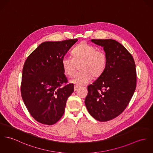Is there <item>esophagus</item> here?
<instances>
[{
  "label": "esophagus",
  "mask_w": 153,
  "mask_h": 153,
  "mask_svg": "<svg viewBox=\"0 0 153 153\" xmlns=\"http://www.w3.org/2000/svg\"><path fill=\"white\" fill-rule=\"evenodd\" d=\"M79 88H80V87H79V86L75 85L74 86V91H76Z\"/></svg>",
  "instance_id": "obj_1"
}]
</instances>
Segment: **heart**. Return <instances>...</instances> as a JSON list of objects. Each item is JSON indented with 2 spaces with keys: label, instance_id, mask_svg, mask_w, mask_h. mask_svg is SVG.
I'll return each mask as SVG.
<instances>
[{
  "label": "heart",
  "instance_id": "b5f03b06",
  "mask_svg": "<svg viewBox=\"0 0 153 153\" xmlns=\"http://www.w3.org/2000/svg\"><path fill=\"white\" fill-rule=\"evenodd\" d=\"M73 58L65 56L62 59V66L65 73L71 76L79 65L80 71L76 73L70 80L77 85H85L89 82L92 76H100L105 70L107 58L104 52L86 43H82L71 52Z\"/></svg>",
  "mask_w": 153,
  "mask_h": 153
}]
</instances>
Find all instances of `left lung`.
Here are the masks:
<instances>
[{
	"label": "left lung",
	"mask_w": 153,
	"mask_h": 153,
	"mask_svg": "<svg viewBox=\"0 0 153 153\" xmlns=\"http://www.w3.org/2000/svg\"><path fill=\"white\" fill-rule=\"evenodd\" d=\"M91 41L103 47L107 63L103 73L88 86L85 105L94 119L105 122L118 117L129 104L136 87V66L131 55L117 41Z\"/></svg>",
	"instance_id": "1"
}]
</instances>
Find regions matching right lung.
<instances>
[{
    "label": "right lung",
    "mask_w": 153,
    "mask_h": 153,
    "mask_svg": "<svg viewBox=\"0 0 153 153\" xmlns=\"http://www.w3.org/2000/svg\"><path fill=\"white\" fill-rule=\"evenodd\" d=\"M77 39L41 44L26 59L21 93L24 104L38 122L56 123L65 112L68 97L74 91L62 66V59Z\"/></svg>",
    "instance_id": "obj_1"
}]
</instances>
